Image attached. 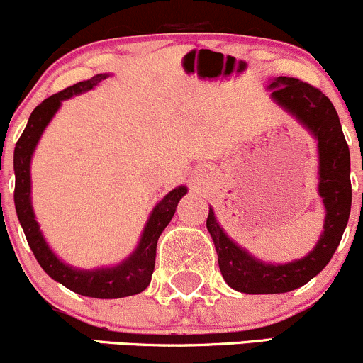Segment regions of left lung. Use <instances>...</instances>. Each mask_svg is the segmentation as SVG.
I'll return each instance as SVG.
<instances>
[{"mask_svg": "<svg viewBox=\"0 0 363 363\" xmlns=\"http://www.w3.org/2000/svg\"><path fill=\"white\" fill-rule=\"evenodd\" d=\"M268 88L272 99L317 138L318 194L325 206V221L317 245L305 258L272 264L263 263L233 242L209 209L206 227L216 247L221 275L232 289L245 294H280L310 282L336 252L352 209L350 149L334 105L320 89L294 77H275Z\"/></svg>", "mask_w": 363, "mask_h": 363, "instance_id": "1", "label": "left lung"}]
</instances>
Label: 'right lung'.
Masks as SVG:
<instances>
[{"label":"right lung","mask_w":363,"mask_h":363,"mask_svg":"<svg viewBox=\"0 0 363 363\" xmlns=\"http://www.w3.org/2000/svg\"><path fill=\"white\" fill-rule=\"evenodd\" d=\"M108 77V74H96L91 79L81 81L72 86L62 89L57 95L48 96L38 105L30 114L24 133L18 138L13 152V169H15V209H17L18 221L26 233L30 251L36 256L38 263L53 280L60 282L67 289L81 296L99 299H116L126 296L138 294L145 291L150 284L155 264V249H157L159 235L173 218L180 199L186 194V186H178L162 197L152 209V214L143 228L142 239L133 251V255L121 261L119 264L111 268H95V270H79L65 264L55 256V252L48 247L43 237L40 225L34 216L33 204H30V159L34 149L40 142L43 131L48 126L55 112L60 108L62 100L71 99L74 95L89 91Z\"/></svg>","instance_id":"1"}]
</instances>
